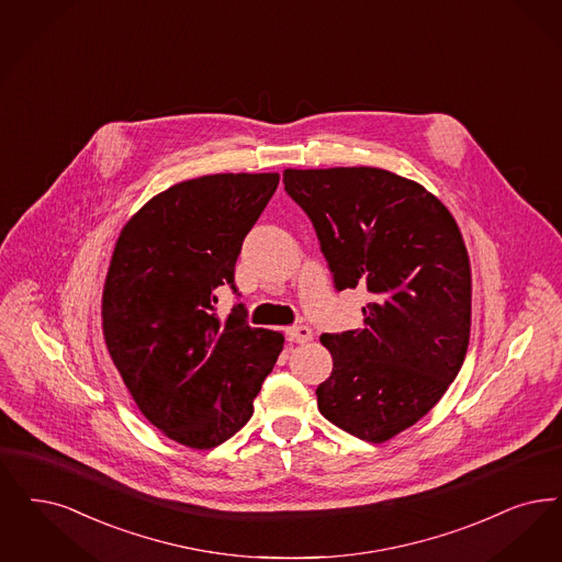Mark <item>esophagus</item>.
<instances>
[{"label": "esophagus", "instance_id": "1", "mask_svg": "<svg viewBox=\"0 0 562 562\" xmlns=\"http://www.w3.org/2000/svg\"><path fill=\"white\" fill-rule=\"evenodd\" d=\"M286 335H289L292 342H307V340H312V337H314L310 326H292V328L286 330Z\"/></svg>", "mask_w": 562, "mask_h": 562}]
</instances>
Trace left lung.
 I'll return each instance as SVG.
<instances>
[{
  "mask_svg": "<svg viewBox=\"0 0 562 562\" xmlns=\"http://www.w3.org/2000/svg\"><path fill=\"white\" fill-rule=\"evenodd\" d=\"M335 289H366L363 326L322 335L333 374L315 389L326 420L382 443L437 404L471 337V263L446 204L376 167L286 169Z\"/></svg>",
  "mask_w": 562,
  "mask_h": 562,
  "instance_id": "left-lung-1",
  "label": "left lung"
}]
</instances>
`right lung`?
Listing matches in <instances>:
<instances>
[{
  "instance_id": "add662e5",
  "label": "right lung",
  "mask_w": 562,
  "mask_h": 562,
  "mask_svg": "<svg viewBox=\"0 0 562 562\" xmlns=\"http://www.w3.org/2000/svg\"><path fill=\"white\" fill-rule=\"evenodd\" d=\"M278 173L181 181L146 202L114 245L102 328L139 412L169 439L217 448L245 427L284 337L248 326L245 305L215 314L234 284L243 240L270 202Z\"/></svg>"
}]
</instances>
